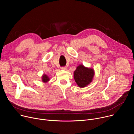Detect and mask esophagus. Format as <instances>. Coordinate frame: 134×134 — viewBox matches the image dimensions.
<instances>
[{"label":"esophagus","instance_id":"obj_1","mask_svg":"<svg viewBox=\"0 0 134 134\" xmlns=\"http://www.w3.org/2000/svg\"><path fill=\"white\" fill-rule=\"evenodd\" d=\"M61 69H63V70H66L67 69V67H65V66H64V67H61Z\"/></svg>","mask_w":134,"mask_h":134}]
</instances>
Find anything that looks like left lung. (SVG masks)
Returning <instances> with one entry per match:
<instances>
[{
  "label": "left lung",
  "mask_w": 134,
  "mask_h": 134,
  "mask_svg": "<svg viewBox=\"0 0 134 134\" xmlns=\"http://www.w3.org/2000/svg\"><path fill=\"white\" fill-rule=\"evenodd\" d=\"M94 75V70L84 67L83 65L79 66L74 72V79L78 86L84 87L92 81Z\"/></svg>",
  "instance_id": "left-lung-1"
}]
</instances>
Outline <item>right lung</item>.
Segmentation results:
<instances>
[{
    "label": "right lung",
    "mask_w": 134,
    "mask_h": 134,
    "mask_svg": "<svg viewBox=\"0 0 134 134\" xmlns=\"http://www.w3.org/2000/svg\"><path fill=\"white\" fill-rule=\"evenodd\" d=\"M42 81L44 83H46V82H47L48 81H49V78L48 77V76L47 75H44V74L42 76Z\"/></svg>",
    "instance_id": "add662e5"
}]
</instances>
